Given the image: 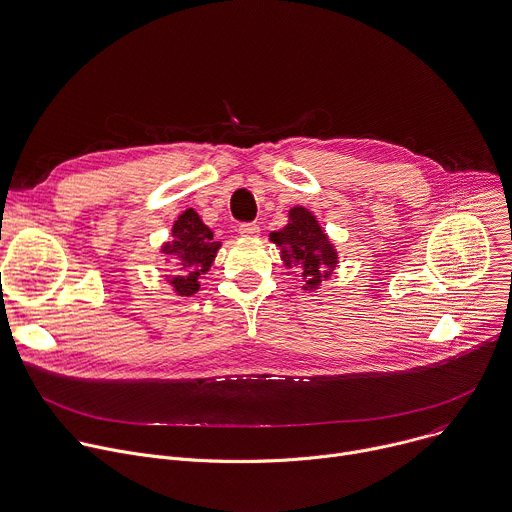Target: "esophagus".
<instances>
[{
	"mask_svg": "<svg viewBox=\"0 0 512 512\" xmlns=\"http://www.w3.org/2000/svg\"><path fill=\"white\" fill-rule=\"evenodd\" d=\"M239 233H241L243 237H247V239H255V237H259L261 229H259V225H255V223H243V225H239Z\"/></svg>",
	"mask_w": 512,
	"mask_h": 512,
	"instance_id": "obj_1",
	"label": "esophagus"
}]
</instances>
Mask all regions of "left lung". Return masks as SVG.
<instances>
[{"instance_id": "1", "label": "left lung", "mask_w": 512, "mask_h": 512, "mask_svg": "<svg viewBox=\"0 0 512 512\" xmlns=\"http://www.w3.org/2000/svg\"><path fill=\"white\" fill-rule=\"evenodd\" d=\"M287 219V225L269 233V239L279 247L287 269L301 267L303 291H315L335 271L337 251L309 209L293 207Z\"/></svg>"}]
</instances>
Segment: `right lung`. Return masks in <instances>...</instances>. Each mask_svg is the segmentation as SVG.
<instances>
[{"mask_svg": "<svg viewBox=\"0 0 512 512\" xmlns=\"http://www.w3.org/2000/svg\"><path fill=\"white\" fill-rule=\"evenodd\" d=\"M173 241L162 243L160 253L164 261L173 265V273L166 275V283L179 297H191L201 289V275L209 273L221 243L213 239V231L203 223L195 209H187L170 231Z\"/></svg>", "mask_w": 512, "mask_h": 512, "instance_id": "obj_1", "label": "right lung"}]
</instances>
